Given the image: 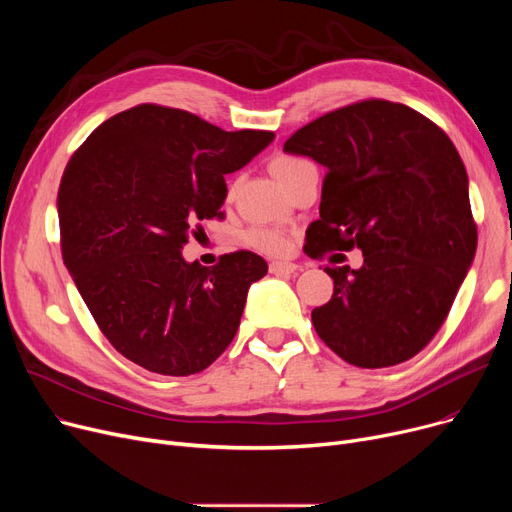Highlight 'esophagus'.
<instances>
[{"label": "esophagus", "mask_w": 512, "mask_h": 512, "mask_svg": "<svg viewBox=\"0 0 512 512\" xmlns=\"http://www.w3.org/2000/svg\"><path fill=\"white\" fill-rule=\"evenodd\" d=\"M297 270L299 267L294 263H288V261H272L270 263V274H274V276H290Z\"/></svg>", "instance_id": "34e87169"}]
</instances>
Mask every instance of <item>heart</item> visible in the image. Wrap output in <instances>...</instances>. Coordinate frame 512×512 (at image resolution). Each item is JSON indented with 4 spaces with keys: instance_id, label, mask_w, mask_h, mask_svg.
Listing matches in <instances>:
<instances>
[{
    "instance_id": "heart-1",
    "label": "heart",
    "mask_w": 512,
    "mask_h": 512,
    "mask_svg": "<svg viewBox=\"0 0 512 512\" xmlns=\"http://www.w3.org/2000/svg\"><path fill=\"white\" fill-rule=\"evenodd\" d=\"M303 164H307V159L303 157H297V155H278L272 159V172L274 176L286 184L288 178L297 172ZM236 193V182L230 184L228 188V199H232ZM247 245L263 255H272V257H280V255H286L290 251V236L280 230V228H274V226H253L249 232H247Z\"/></svg>"
}]
</instances>
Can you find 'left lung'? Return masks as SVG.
<instances>
[{
  "instance_id": "left-lung-1",
  "label": "left lung",
  "mask_w": 512,
  "mask_h": 512,
  "mask_svg": "<svg viewBox=\"0 0 512 512\" xmlns=\"http://www.w3.org/2000/svg\"><path fill=\"white\" fill-rule=\"evenodd\" d=\"M284 151L326 166L305 253L363 251V267H330L332 299L317 336L346 363H405L442 328L477 249L467 170L448 134L413 107L363 99L305 124Z\"/></svg>"
}]
</instances>
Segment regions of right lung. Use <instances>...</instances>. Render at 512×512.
Wrapping results in <instances>:
<instances>
[{"mask_svg":"<svg viewBox=\"0 0 512 512\" xmlns=\"http://www.w3.org/2000/svg\"><path fill=\"white\" fill-rule=\"evenodd\" d=\"M274 137L141 103L105 120L74 151L58 191L62 257L122 357L180 378L226 351L267 263L234 251L205 267L180 251L203 220L222 215L224 174L247 166Z\"/></svg>","mask_w":512,"mask_h":512,"instance_id":"obj_1","label":"right lung"}]
</instances>
